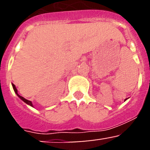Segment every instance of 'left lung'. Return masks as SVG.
Masks as SVG:
<instances>
[{
    "mask_svg": "<svg viewBox=\"0 0 150 150\" xmlns=\"http://www.w3.org/2000/svg\"><path fill=\"white\" fill-rule=\"evenodd\" d=\"M127 99H128V98H126V99H125V100H127Z\"/></svg>",
    "mask_w": 150,
    "mask_h": 150,
    "instance_id": "left-lung-1",
    "label": "left lung"
}]
</instances>
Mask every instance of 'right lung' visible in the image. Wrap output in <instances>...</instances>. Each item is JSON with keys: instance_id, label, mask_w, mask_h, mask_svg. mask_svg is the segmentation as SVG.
<instances>
[{"instance_id": "1", "label": "right lung", "mask_w": 150, "mask_h": 150, "mask_svg": "<svg viewBox=\"0 0 150 150\" xmlns=\"http://www.w3.org/2000/svg\"><path fill=\"white\" fill-rule=\"evenodd\" d=\"M12 86H13V90H14V91H15V93L17 95V96H18V98H19L21 99V100H23V101L25 102V103H26V104H28V105H30V107H33L32 102L30 101V100H27V99H25V98H23V97H22V96H21V95H18V90H17V88H16V86H15V85L13 84V83H12Z\"/></svg>"}]
</instances>
